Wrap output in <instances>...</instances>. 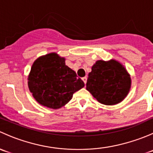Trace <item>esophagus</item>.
Wrapping results in <instances>:
<instances>
[{
	"mask_svg": "<svg viewBox=\"0 0 153 153\" xmlns=\"http://www.w3.org/2000/svg\"><path fill=\"white\" fill-rule=\"evenodd\" d=\"M82 80H83V81L84 82V84H86V81H87V77H84V78H82Z\"/></svg>",
	"mask_w": 153,
	"mask_h": 153,
	"instance_id": "1",
	"label": "esophagus"
}]
</instances>
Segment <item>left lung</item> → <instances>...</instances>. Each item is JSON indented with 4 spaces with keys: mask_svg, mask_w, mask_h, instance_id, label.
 I'll use <instances>...</instances> for the list:
<instances>
[{
    "mask_svg": "<svg viewBox=\"0 0 153 153\" xmlns=\"http://www.w3.org/2000/svg\"><path fill=\"white\" fill-rule=\"evenodd\" d=\"M130 86L129 75L115 60L97 61L92 66L86 82V89L98 102L105 105H114L122 101Z\"/></svg>",
    "mask_w": 153,
    "mask_h": 153,
    "instance_id": "1",
    "label": "left lung"
}]
</instances>
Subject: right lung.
Instances as JSON below:
<instances>
[{
    "label": "right lung",
    "instance_id": "right-lung-1",
    "mask_svg": "<svg viewBox=\"0 0 153 153\" xmlns=\"http://www.w3.org/2000/svg\"><path fill=\"white\" fill-rule=\"evenodd\" d=\"M28 86L40 104L58 109L67 104L74 92L84 86L75 71L65 64V58L56 53L40 57L34 62L28 78Z\"/></svg>",
    "mask_w": 153,
    "mask_h": 153
}]
</instances>
